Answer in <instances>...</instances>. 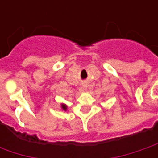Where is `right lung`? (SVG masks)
<instances>
[{
	"label": "right lung",
	"instance_id": "1",
	"mask_svg": "<svg viewBox=\"0 0 158 158\" xmlns=\"http://www.w3.org/2000/svg\"><path fill=\"white\" fill-rule=\"evenodd\" d=\"M67 107H68V106H66L65 104H61V105H60V108H61L63 111H67V109H68Z\"/></svg>",
	"mask_w": 158,
	"mask_h": 158
}]
</instances>
